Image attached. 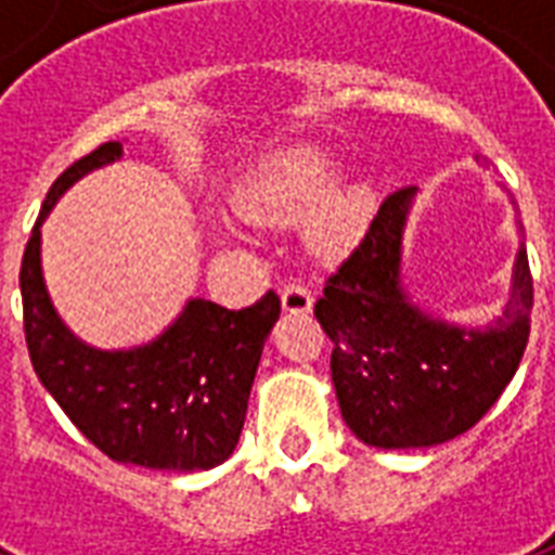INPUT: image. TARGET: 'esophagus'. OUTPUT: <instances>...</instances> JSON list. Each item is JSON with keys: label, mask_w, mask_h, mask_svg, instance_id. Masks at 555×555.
I'll use <instances>...</instances> for the list:
<instances>
[{"label": "esophagus", "mask_w": 555, "mask_h": 555, "mask_svg": "<svg viewBox=\"0 0 555 555\" xmlns=\"http://www.w3.org/2000/svg\"><path fill=\"white\" fill-rule=\"evenodd\" d=\"M282 308L287 313H308L313 308L311 291L299 282H291V285L282 287Z\"/></svg>", "instance_id": "1"}]
</instances>
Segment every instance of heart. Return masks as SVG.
Returning a JSON list of instances; mask_svg holds the SVG:
<instances>
[{"label": "heart", "instance_id": "1", "mask_svg": "<svg viewBox=\"0 0 555 555\" xmlns=\"http://www.w3.org/2000/svg\"><path fill=\"white\" fill-rule=\"evenodd\" d=\"M337 181V160L320 150H294L282 155L253 186L250 204L259 216H302L311 212ZM365 212V192L351 190L328 207L320 224L325 244H343L357 233Z\"/></svg>", "mask_w": 555, "mask_h": 555}]
</instances>
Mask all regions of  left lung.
Here are the masks:
<instances>
[{
    "label": "left lung",
    "mask_w": 555,
    "mask_h": 555,
    "mask_svg": "<svg viewBox=\"0 0 555 555\" xmlns=\"http://www.w3.org/2000/svg\"><path fill=\"white\" fill-rule=\"evenodd\" d=\"M414 186L391 192L351 256L328 279L313 317L334 343L331 379L357 438L379 449L438 447L490 412L530 337L533 276L518 253L513 296L487 328L426 317L400 287V235Z\"/></svg>",
    "instance_id": "obj_1"
}]
</instances>
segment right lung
Returning a JSON list of instances; mask_svg holds the SVG:
<instances>
[{
    "label": "right lung",
    "instance_id": "obj_1",
    "mask_svg": "<svg viewBox=\"0 0 555 555\" xmlns=\"http://www.w3.org/2000/svg\"><path fill=\"white\" fill-rule=\"evenodd\" d=\"M120 158L100 143L56 178L22 253L25 343L39 383L68 421L117 464L195 473L224 464L242 435L261 348L279 320L273 291L242 311L190 299L176 325L134 351H98L65 328L39 270V224L63 190Z\"/></svg>",
    "mask_w": 555,
    "mask_h": 555
}]
</instances>
